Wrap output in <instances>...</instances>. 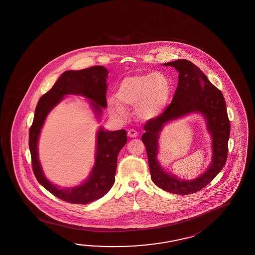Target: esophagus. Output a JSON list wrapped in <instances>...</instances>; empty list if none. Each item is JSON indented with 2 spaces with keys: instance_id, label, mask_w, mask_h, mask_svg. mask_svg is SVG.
Here are the masks:
<instances>
[{
  "instance_id": "1",
  "label": "esophagus",
  "mask_w": 255,
  "mask_h": 255,
  "mask_svg": "<svg viewBox=\"0 0 255 255\" xmlns=\"http://www.w3.org/2000/svg\"><path fill=\"white\" fill-rule=\"evenodd\" d=\"M128 136L131 137V138H134V137L138 136V132L136 130H133V129H130V130H128Z\"/></svg>"
}]
</instances>
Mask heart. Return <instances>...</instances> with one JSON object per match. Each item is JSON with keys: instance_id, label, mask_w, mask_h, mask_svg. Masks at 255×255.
Here are the masks:
<instances>
[{"instance_id": "obj_1", "label": "heart", "mask_w": 255, "mask_h": 255, "mask_svg": "<svg viewBox=\"0 0 255 255\" xmlns=\"http://www.w3.org/2000/svg\"><path fill=\"white\" fill-rule=\"evenodd\" d=\"M170 91V83L163 73L135 74L120 82L116 94L117 101L111 99L109 107L113 114L125 116V107L136 106V114L140 119L150 120L163 112Z\"/></svg>"}]
</instances>
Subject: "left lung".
Wrapping results in <instances>:
<instances>
[{
    "mask_svg": "<svg viewBox=\"0 0 255 255\" xmlns=\"http://www.w3.org/2000/svg\"><path fill=\"white\" fill-rule=\"evenodd\" d=\"M164 65L178 70V87L168 107L159 116L147 121L141 140L146 148L152 181L165 191L185 196L205 188L224 168L228 154L230 121L222 92L199 67L187 59ZM194 111L201 112L207 119L208 128L213 138V159L210 168L200 177L190 182L179 181L165 173L157 162V139L165 123Z\"/></svg>",
    "mask_w": 255,
    "mask_h": 255,
    "instance_id": "8db88e82",
    "label": "left lung"
}]
</instances>
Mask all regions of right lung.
I'll list each match as a JSON object with an SVG mask.
<instances>
[{
  "label": "right lung",
  "mask_w": 255,
  "mask_h": 255,
  "mask_svg": "<svg viewBox=\"0 0 255 255\" xmlns=\"http://www.w3.org/2000/svg\"><path fill=\"white\" fill-rule=\"evenodd\" d=\"M108 70L102 66L63 73L52 88L39 98L32 125L29 128V147L34 175L41 186L55 197L71 204L86 205L104 197L115 183L117 156L127 142L125 130L107 131L103 128L97 133L96 165L86 182L77 188L58 189L45 178L38 159V139L49 111L65 95H81L91 100L98 116L102 107H107L106 77Z\"/></svg>",
  "instance_id": "add662e5"
}]
</instances>
